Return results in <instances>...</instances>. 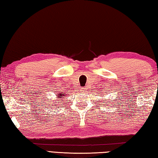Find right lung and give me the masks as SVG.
<instances>
[{
	"instance_id": "right-lung-1",
	"label": "right lung",
	"mask_w": 158,
	"mask_h": 158,
	"mask_svg": "<svg viewBox=\"0 0 158 158\" xmlns=\"http://www.w3.org/2000/svg\"><path fill=\"white\" fill-rule=\"evenodd\" d=\"M63 95H64V93H60V94H59V95L58 96V98L60 97V96H63Z\"/></svg>"
}]
</instances>
